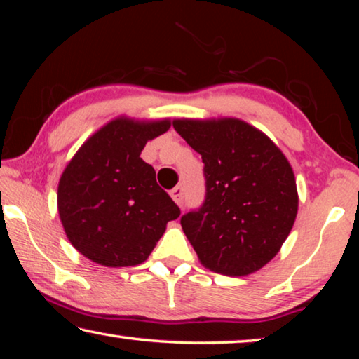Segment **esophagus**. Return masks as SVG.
<instances>
[{"label":"esophagus","instance_id":"1","mask_svg":"<svg viewBox=\"0 0 359 359\" xmlns=\"http://www.w3.org/2000/svg\"><path fill=\"white\" fill-rule=\"evenodd\" d=\"M171 196H172L174 201L182 208V204H184V187H182V185L174 187L171 190Z\"/></svg>","mask_w":359,"mask_h":359}]
</instances>
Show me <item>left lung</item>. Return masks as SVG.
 I'll list each match as a JSON object with an SVG mask.
<instances>
[{"mask_svg": "<svg viewBox=\"0 0 359 359\" xmlns=\"http://www.w3.org/2000/svg\"><path fill=\"white\" fill-rule=\"evenodd\" d=\"M172 125L204 163V201L180 217L199 261L231 277L261 269L280 250L297 214L296 180L287 158L245 121L174 120Z\"/></svg>", "mask_w": 359, "mask_h": 359, "instance_id": "1", "label": "left lung"}]
</instances>
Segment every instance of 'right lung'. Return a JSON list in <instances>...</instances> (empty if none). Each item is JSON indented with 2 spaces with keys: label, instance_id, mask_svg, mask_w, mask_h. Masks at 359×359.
Segmentation results:
<instances>
[{
  "label": "right lung",
  "instance_id": "right-lung-1",
  "mask_svg": "<svg viewBox=\"0 0 359 359\" xmlns=\"http://www.w3.org/2000/svg\"><path fill=\"white\" fill-rule=\"evenodd\" d=\"M168 120L117 118L88 139L58 184V214L66 236L83 257L109 267L149 258L179 205L156 184L141 151L169 130Z\"/></svg>",
  "mask_w": 359,
  "mask_h": 359
}]
</instances>
